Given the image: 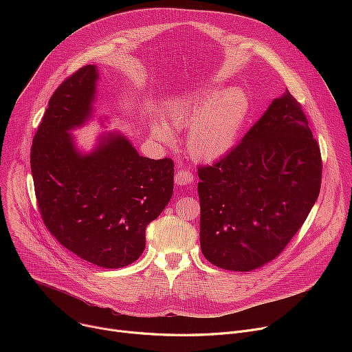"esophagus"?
Masks as SVG:
<instances>
[{"mask_svg":"<svg viewBox=\"0 0 352 352\" xmlns=\"http://www.w3.org/2000/svg\"><path fill=\"white\" fill-rule=\"evenodd\" d=\"M174 181L177 185L179 186H184V185H189L192 181H193V175L186 171V170H178L175 173V177H174Z\"/></svg>","mask_w":352,"mask_h":352,"instance_id":"34e87169","label":"esophagus"}]
</instances>
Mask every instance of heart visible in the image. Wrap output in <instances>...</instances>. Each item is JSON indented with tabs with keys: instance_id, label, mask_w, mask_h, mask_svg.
<instances>
[{
	"instance_id": "heart-1",
	"label": "heart",
	"mask_w": 352,
	"mask_h": 352,
	"mask_svg": "<svg viewBox=\"0 0 352 352\" xmlns=\"http://www.w3.org/2000/svg\"><path fill=\"white\" fill-rule=\"evenodd\" d=\"M248 116L249 98L242 90L209 86L171 98L163 109L165 122L152 124V136L171 144V129L188 126V153L197 162H213L235 146Z\"/></svg>"
}]
</instances>
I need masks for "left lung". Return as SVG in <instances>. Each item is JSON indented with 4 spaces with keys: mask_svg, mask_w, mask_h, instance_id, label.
I'll use <instances>...</instances> for the list:
<instances>
[{
    "mask_svg": "<svg viewBox=\"0 0 352 352\" xmlns=\"http://www.w3.org/2000/svg\"><path fill=\"white\" fill-rule=\"evenodd\" d=\"M200 248L214 266L252 272L281 254L318 200L322 157L285 90L234 148L199 167Z\"/></svg>",
    "mask_w": 352,
    "mask_h": 352,
    "instance_id": "obj_1",
    "label": "left lung"
}]
</instances>
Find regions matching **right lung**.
<instances>
[{"label":"right lung","instance_id":"add662e5","mask_svg":"<svg viewBox=\"0 0 352 352\" xmlns=\"http://www.w3.org/2000/svg\"><path fill=\"white\" fill-rule=\"evenodd\" d=\"M98 69L86 65L64 80L34 135L30 164L43 221L76 256L106 269L139 259L146 227L168 205L171 159L138 153L120 131L97 136L89 152L72 133L96 118ZM104 126L107 117H98Z\"/></svg>","mask_w":352,"mask_h":352}]
</instances>
